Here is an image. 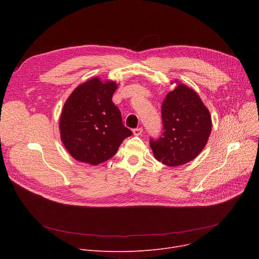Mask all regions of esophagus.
I'll return each instance as SVG.
<instances>
[{
  "mask_svg": "<svg viewBox=\"0 0 259 259\" xmlns=\"http://www.w3.org/2000/svg\"><path fill=\"white\" fill-rule=\"evenodd\" d=\"M143 133V128H135L133 129V134L137 135V137H139V135H141Z\"/></svg>",
  "mask_w": 259,
  "mask_h": 259,
  "instance_id": "1",
  "label": "esophagus"
}]
</instances>
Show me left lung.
<instances>
[{
  "instance_id": "8db88e82",
  "label": "left lung",
  "mask_w": 259,
  "mask_h": 259,
  "mask_svg": "<svg viewBox=\"0 0 259 259\" xmlns=\"http://www.w3.org/2000/svg\"><path fill=\"white\" fill-rule=\"evenodd\" d=\"M162 131L150 139L155 158L169 167L194 159L206 146L211 133L210 112L195 91L179 84L161 105Z\"/></svg>"
}]
</instances>
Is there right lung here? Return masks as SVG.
I'll return each mask as SVG.
<instances>
[{
	"instance_id": "obj_1",
	"label": "right lung",
	"mask_w": 259,
	"mask_h": 259,
	"mask_svg": "<svg viewBox=\"0 0 259 259\" xmlns=\"http://www.w3.org/2000/svg\"><path fill=\"white\" fill-rule=\"evenodd\" d=\"M114 81L94 77L78 86L66 101L60 120L61 139L73 158L99 165L111 158L132 135L124 126L112 95Z\"/></svg>"
}]
</instances>
